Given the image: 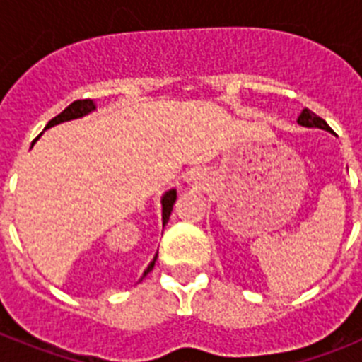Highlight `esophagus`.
<instances>
[{
  "instance_id": "1",
  "label": "esophagus",
  "mask_w": 362,
  "mask_h": 362,
  "mask_svg": "<svg viewBox=\"0 0 362 362\" xmlns=\"http://www.w3.org/2000/svg\"><path fill=\"white\" fill-rule=\"evenodd\" d=\"M187 185H190L194 188H204L206 187V179H204V175L201 172H192L187 177Z\"/></svg>"
}]
</instances>
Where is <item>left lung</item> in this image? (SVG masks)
<instances>
[{
  "mask_svg": "<svg viewBox=\"0 0 362 362\" xmlns=\"http://www.w3.org/2000/svg\"><path fill=\"white\" fill-rule=\"evenodd\" d=\"M297 123H299L300 127H306V129H321V130H326V132H330L328 123H326L325 119H321L319 116H315V114H313L312 110H308V108L303 110V114L299 116Z\"/></svg>",
  "mask_w": 362,
  "mask_h": 362,
  "instance_id": "left-lung-1",
  "label": "left lung"
}]
</instances>
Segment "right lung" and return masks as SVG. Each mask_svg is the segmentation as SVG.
<instances>
[{"instance_id": "1", "label": "right lung", "mask_w": 362, "mask_h": 362, "mask_svg": "<svg viewBox=\"0 0 362 362\" xmlns=\"http://www.w3.org/2000/svg\"><path fill=\"white\" fill-rule=\"evenodd\" d=\"M94 110H95V103L92 101V99H79V101H74V103H70L69 107H66L65 110L62 112V114H57L54 119H50L49 124L45 127V130L52 129V127H56V124H59V123H65V121H72V119H79V117H85ZM37 139H40V137H36V139L32 141V145H34ZM175 197H177V192H175V188H172V190H168V192H165V194H163V197H161L163 226H165L166 223H168V219H170V214H172V209H174ZM156 259H158V254H156V257L152 259V263L148 264V268L145 270L143 277H145L146 274L152 270L153 264H156ZM143 277H141V279H143Z\"/></svg>"}]
</instances>
